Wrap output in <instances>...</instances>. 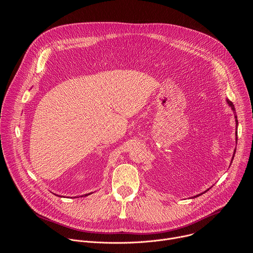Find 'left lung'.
<instances>
[{
  "instance_id": "1",
  "label": "left lung",
  "mask_w": 253,
  "mask_h": 253,
  "mask_svg": "<svg viewBox=\"0 0 253 253\" xmlns=\"http://www.w3.org/2000/svg\"><path fill=\"white\" fill-rule=\"evenodd\" d=\"M227 101V103H228V105L231 107V109L233 110V111H235V108H234V105H233V103L231 102V101H229V100H226ZM235 122H236V128H237V126H238V121H237V117L235 116ZM234 151H236V150H234ZM234 154H235V152H234ZM234 154H233V157H232V160H233V158H234ZM232 162V161H231ZM208 190V189H207ZM206 192V191H205ZM202 194V193H201ZM201 194H198V195H196V196H194V197H197V196H200Z\"/></svg>"
}]
</instances>
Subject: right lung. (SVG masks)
<instances>
[{
  "mask_svg": "<svg viewBox=\"0 0 253 253\" xmlns=\"http://www.w3.org/2000/svg\"><path fill=\"white\" fill-rule=\"evenodd\" d=\"M89 194H90V193H89ZM89 194H86V195H85V196H87V195H89Z\"/></svg>",
  "mask_w": 253,
  "mask_h": 253,
  "instance_id": "1",
  "label": "right lung"
}]
</instances>
